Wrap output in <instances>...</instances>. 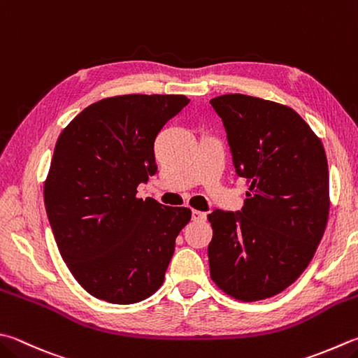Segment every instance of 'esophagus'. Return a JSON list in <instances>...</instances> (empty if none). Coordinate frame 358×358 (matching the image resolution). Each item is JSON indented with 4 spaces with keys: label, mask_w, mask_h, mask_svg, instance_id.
Returning <instances> with one entry per match:
<instances>
[{
    "label": "esophagus",
    "mask_w": 358,
    "mask_h": 358,
    "mask_svg": "<svg viewBox=\"0 0 358 358\" xmlns=\"http://www.w3.org/2000/svg\"><path fill=\"white\" fill-rule=\"evenodd\" d=\"M192 218L193 221H206L207 213L201 210H192Z\"/></svg>",
    "instance_id": "1"
}]
</instances>
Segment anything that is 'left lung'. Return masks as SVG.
Instances as JSON below:
<instances>
[{
	"instance_id": "1",
	"label": "left lung",
	"mask_w": 358,
	"mask_h": 358,
	"mask_svg": "<svg viewBox=\"0 0 358 358\" xmlns=\"http://www.w3.org/2000/svg\"><path fill=\"white\" fill-rule=\"evenodd\" d=\"M210 104L226 129L235 173L251 182L241 210L207 217L210 278L238 301L271 298L299 278L324 234V148L287 106L240 93Z\"/></svg>"
}]
</instances>
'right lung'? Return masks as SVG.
I'll list each match as a JSON object with an SVG mask.
<instances>
[{
  "label": "right lung",
  "instance_id": "add662e5",
  "mask_svg": "<svg viewBox=\"0 0 358 358\" xmlns=\"http://www.w3.org/2000/svg\"><path fill=\"white\" fill-rule=\"evenodd\" d=\"M190 99L123 95L101 99L57 138L45 208L59 252L87 293L134 304L157 292L190 208L137 199L157 173L154 140Z\"/></svg>",
  "mask_w": 358,
  "mask_h": 358
}]
</instances>
